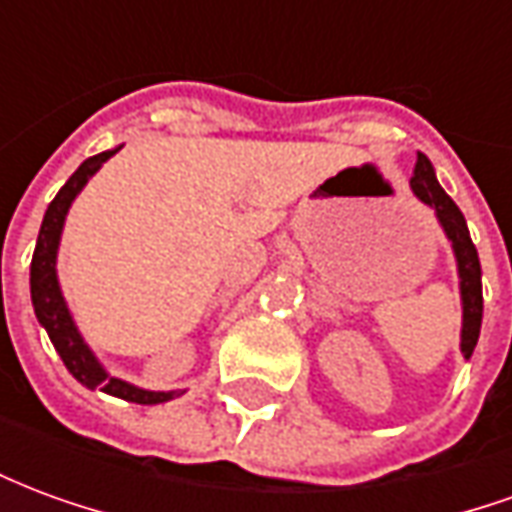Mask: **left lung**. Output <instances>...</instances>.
<instances>
[{
  "label": "left lung",
  "mask_w": 512,
  "mask_h": 512,
  "mask_svg": "<svg viewBox=\"0 0 512 512\" xmlns=\"http://www.w3.org/2000/svg\"><path fill=\"white\" fill-rule=\"evenodd\" d=\"M411 191L417 194L428 208H433L436 219H439L441 230L447 235L455 255V266H458V285H461V307H463V323H461V354L469 359L474 354V345L480 337V326H483V271H480V257L472 244V235L466 227L461 208L450 200V194L441 189L436 180V169L430 164L425 153H417V167H414V178H411Z\"/></svg>",
  "instance_id": "8db88e82"
}]
</instances>
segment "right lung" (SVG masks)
Here are the masks:
<instances>
[{
    "mask_svg": "<svg viewBox=\"0 0 512 512\" xmlns=\"http://www.w3.org/2000/svg\"><path fill=\"white\" fill-rule=\"evenodd\" d=\"M120 147L115 150H104L98 156L87 158L82 167L73 172L68 183L57 191V197L51 200L46 208L43 224H40L38 244H35V255H32V266H29V293H32V307H35V318L49 332V340L54 345V351L60 354V359L68 367L79 384L87 389H101L106 395L120 397L128 403H139V406H156V403H167L175 400L183 392L172 389V392H153V389H142L115 378L106 373V367L98 362V356L93 354V348L84 343L79 326L73 321L68 301L62 296L60 277H57V252H60L62 227H65V216L71 211L73 200L82 194L87 186V180L93 178L98 169L104 167V161L115 156Z\"/></svg>",
    "mask_w": 512,
    "mask_h": 512,
    "instance_id": "1",
    "label": "right lung"
}]
</instances>
